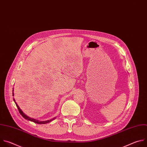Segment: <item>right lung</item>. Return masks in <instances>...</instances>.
I'll return each instance as SVG.
<instances>
[{"instance_id": "add662e5", "label": "right lung", "mask_w": 147, "mask_h": 147, "mask_svg": "<svg viewBox=\"0 0 147 147\" xmlns=\"http://www.w3.org/2000/svg\"><path fill=\"white\" fill-rule=\"evenodd\" d=\"M13 96H14V93H13ZM13 100H14V102H15V104H16V106H17V107L18 111H19L20 113L22 115V116L23 117V118H24L25 119H26V120H28V121H32V122H34V123H37V124H46V123H49V122H50L53 121V120L55 118H53L52 119L48 120V121H40L36 120V119H35L31 118H30V117H29V116H26L25 114L24 113V112L21 111V109L20 108L19 106H18V105H17V104L16 103V102L14 98L13 99Z\"/></svg>"}]
</instances>
